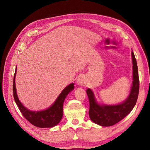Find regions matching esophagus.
I'll list each match as a JSON object with an SVG mask.
<instances>
[{"instance_id": "34e87169", "label": "esophagus", "mask_w": 150, "mask_h": 150, "mask_svg": "<svg viewBox=\"0 0 150 150\" xmlns=\"http://www.w3.org/2000/svg\"><path fill=\"white\" fill-rule=\"evenodd\" d=\"M77 84L79 86H85L86 84V81L84 79V77L83 76H80L77 79Z\"/></svg>"}]
</instances>
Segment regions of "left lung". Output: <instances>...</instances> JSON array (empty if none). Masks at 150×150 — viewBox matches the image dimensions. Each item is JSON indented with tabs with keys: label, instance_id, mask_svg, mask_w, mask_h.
<instances>
[{
	"label": "left lung",
	"instance_id": "left-lung-1",
	"mask_svg": "<svg viewBox=\"0 0 150 150\" xmlns=\"http://www.w3.org/2000/svg\"><path fill=\"white\" fill-rule=\"evenodd\" d=\"M133 61V86L129 96L126 100L117 105L101 106L96 102L94 94L90 89L86 90L89 101V116L94 122L102 126H112L128 115L133 110L137 103L139 89V81L137 60L133 51H131Z\"/></svg>",
	"mask_w": 150,
	"mask_h": 150
}]
</instances>
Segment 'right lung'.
<instances>
[{
    "mask_svg": "<svg viewBox=\"0 0 150 150\" xmlns=\"http://www.w3.org/2000/svg\"><path fill=\"white\" fill-rule=\"evenodd\" d=\"M16 72V69L13 81V95L15 102L22 115L30 123L39 128H51L57 125L62 117L63 103L64 99L69 93L73 90L74 84L71 83L65 88L58 96L55 103L47 110L41 111H31L22 105L18 99L15 84Z\"/></svg>",
    "mask_w": 150,
    "mask_h": 150,
    "instance_id": "add662e5",
    "label": "right lung"
}]
</instances>
